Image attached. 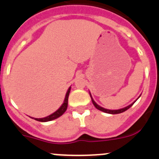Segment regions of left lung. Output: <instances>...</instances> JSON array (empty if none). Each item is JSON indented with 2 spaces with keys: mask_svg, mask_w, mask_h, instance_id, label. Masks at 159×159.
Listing matches in <instances>:
<instances>
[{
  "mask_svg": "<svg viewBox=\"0 0 159 159\" xmlns=\"http://www.w3.org/2000/svg\"><path fill=\"white\" fill-rule=\"evenodd\" d=\"M89 94H90V96H91V101H92V103H93V105H94V107H95L96 108H97V109H98V110H100V111H103V112H105V113H108V114H111V115H115V114H120V113H122V112H124V111H125L126 110H128L129 109V108H131V106H132L133 105H134V102H136V101L138 100V99L139 98H140V96L142 95V94H140V95H139V97L137 99H136L135 101H134V102H132V103L131 104V105H128V106H126V107H125V108H120V109H116V110H111V109H107V108H102V106H100V105H98L97 103H96L95 102H94V99H93V98H92V96H91V92H90L89 91Z\"/></svg>",
  "mask_w": 159,
  "mask_h": 159,
  "instance_id": "left-lung-1",
  "label": "left lung"
}]
</instances>
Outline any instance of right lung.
Segmentation results:
<instances>
[{"label": "right lung", "instance_id": "right-lung-1", "mask_svg": "<svg viewBox=\"0 0 159 159\" xmlns=\"http://www.w3.org/2000/svg\"><path fill=\"white\" fill-rule=\"evenodd\" d=\"M70 86L68 88V91H67L66 94H65V100H64L63 104L61 105L60 108H58L56 111H54V113H52L51 115H48L47 117H44V118H32L30 117L31 118L33 119L36 120V121H41V122H46V121H52V120L56 119V118H59L60 116H61L65 111H66L67 108H68V96H69V93L70 91Z\"/></svg>", "mask_w": 159, "mask_h": 159}]
</instances>
